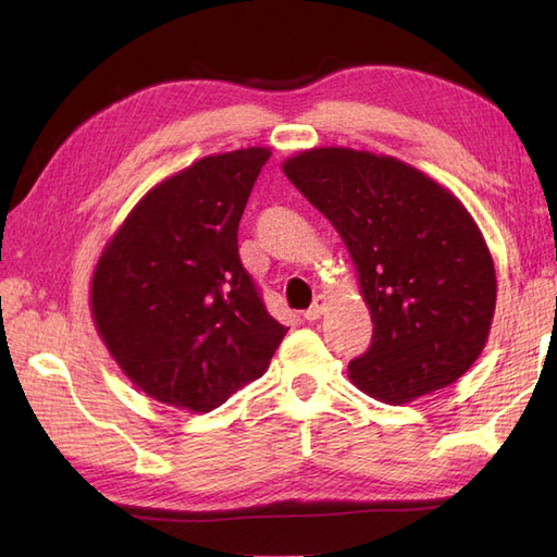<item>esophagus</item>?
Returning a JSON list of instances; mask_svg holds the SVG:
<instances>
[{
  "mask_svg": "<svg viewBox=\"0 0 557 557\" xmlns=\"http://www.w3.org/2000/svg\"><path fill=\"white\" fill-rule=\"evenodd\" d=\"M325 309H327V297H325V295H318V297L313 299V305L305 311V318H307V320H318L320 315L325 313Z\"/></svg>",
  "mask_w": 557,
  "mask_h": 557,
  "instance_id": "esophagus-1",
  "label": "esophagus"
}]
</instances>
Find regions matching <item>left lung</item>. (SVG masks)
<instances>
[{
  "instance_id": "1",
  "label": "left lung",
  "mask_w": 557,
  "mask_h": 557,
  "mask_svg": "<svg viewBox=\"0 0 557 557\" xmlns=\"http://www.w3.org/2000/svg\"><path fill=\"white\" fill-rule=\"evenodd\" d=\"M283 174L339 232L374 323L350 383L407 404L458 381L491 334L497 276L483 232L446 185L393 156L318 146Z\"/></svg>"
}]
</instances>
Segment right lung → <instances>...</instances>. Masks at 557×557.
Masks as SVG:
<instances>
[{"instance_id":"add662e5","label":"right lung","mask_w":557,"mask_h":557,"mask_svg":"<svg viewBox=\"0 0 557 557\" xmlns=\"http://www.w3.org/2000/svg\"><path fill=\"white\" fill-rule=\"evenodd\" d=\"M267 146L215 153L153 185L90 278L92 323L141 393L207 413L260 379L288 327L239 260L237 230Z\"/></svg>"}]
</instances>
